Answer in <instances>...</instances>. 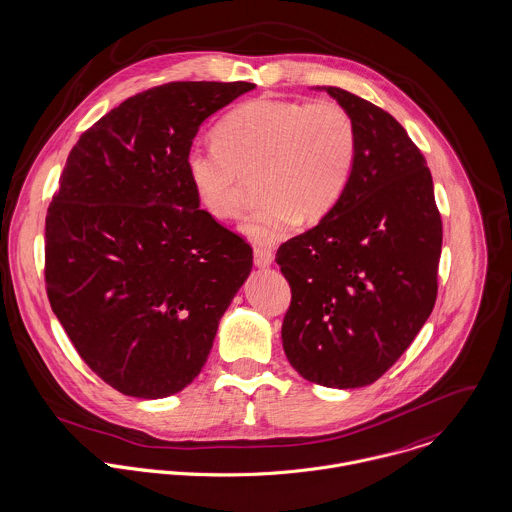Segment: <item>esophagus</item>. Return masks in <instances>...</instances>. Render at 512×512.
<instances>
[{
	"label": "esophagus",
	"mask_w": 512,
	"mask_h": 512,
	"mask_svg": "<svg viewBox=\"0 0 512 512\" xmlns=\"http://www.w3.org/2000/svg\"><path fill=\"white\" fill-rule=\"evenodd\" d=\"M253 263H255V267H259V269L271 267V265H273V255H271V251H267V249H255V253H253Z\"/></svg>",
	"instance_id": "34e87169"
}]
</instances>
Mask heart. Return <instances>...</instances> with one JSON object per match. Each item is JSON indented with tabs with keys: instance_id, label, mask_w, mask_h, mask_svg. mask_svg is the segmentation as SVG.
<instances>
[{
	"instance_id": "heart-1",
	"label": "heart",
	"mask_w": 512,
	"mask_h": 512,
	"mask_svg": "<svg viewBox=\"0 0 512 512\" xmlns=\"http://www.w3.org/2000/svg\"><path fill=\"white\" fill-rule=\"evenodd\" d=\"M215 142L186 152L188 180L205 209L229 219L241 207V174L261 172L257 205L241 233L267 247L291 235L297 221L326 215L344 194L356 160V128L336 103L255 99L229 110Z\"/></svg>"
}]
</instances>
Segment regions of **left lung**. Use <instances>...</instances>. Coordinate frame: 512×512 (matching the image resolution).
Masks as SVG:
<instances>
[{"label": "left lung", "mask_w": 512, "mask_h": 512, "mask_svg": "<svg viewBox=\"0 0 512 512\" xmlns=\"http://www.w3.org/2000/svg\"><path fill=\"white\" fill-rule=\"evenodd\" d=\"M318 89L350 114L356 160L336 205L277 251L291 285L281 336L305 380L350 390L386 374L429 318L443 229L404 126L344 89Z\"/></svg>", "instance_id": "left-lung-1"}]
</instances>
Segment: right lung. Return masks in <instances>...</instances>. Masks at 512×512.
<instances>
[{
  "instance_id": "obj_1",
  "label": "right lung",
  "mask_w": 512,
  "mask_h": 512,
  "mask_svg": "<svg viewBox=\"0 0 512 512\" xmlns=\"http://www.w3.org/2000/svg\"><path fill=\"white\" fill-rule=\"evenodd\" d=\"M253 83L184 81L112 108L73 146L45 217V283L87 366L158 400L202 372L217 324L253 267L186 174L202 122Z\"/></svg>"
}]
</instances>
